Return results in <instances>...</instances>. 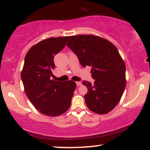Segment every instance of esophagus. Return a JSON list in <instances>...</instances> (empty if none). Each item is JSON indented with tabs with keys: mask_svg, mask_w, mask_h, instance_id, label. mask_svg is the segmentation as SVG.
I'll return each instance as SVG.
<instances>
[{
	"mask_svg": "<svg viewBox=\"0 0 150 150\" xmlns=\"http://www.w3.org/2000/svg\"><path fill=\"white\" fill-rule=\"evenodd\" d=\"M76 83H77V86H81V82H80V81H77Z\"/></svg>",
	"mask_w": 150,
	"mask_h": 150,
	"instance_id": "34e87169",
	"label": "esophagus"
}]
</instances>
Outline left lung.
Returning a JSON list of instances; mask_svg holds the SVG:
<instances>
[{
	"label": "left lung",
	"mask_w": 150,
	"mask_h": 150,
	"mask_svg": "<svg viewBox=\"0 0 150 150\" xmlns=\"http://www.w3.org/2000/svg\"><path fill=\"white\" fill-rule=\"evenodd\" d=\"M67 45L78 57L83 67H92L95 83L83 81L88 88L85 102L90 110L99 115L108 113L121 100L125 85V65L112 43L94 35L69 37Z\"/></svg>",
	"instance_id": "obj_1"
}]
</instances>
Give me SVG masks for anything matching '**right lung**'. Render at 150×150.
<instances>
[{
    "mask_svg": "<svg viewBox=\"0 0 150 150\" xmlns=\"http://www.w3.org/2000/svg\"><path fill=\"white\" fill-rule=\"evenodd\" d=\"M69 36L49 38L33 45L25 58L21 71L25 92L35 109L49 117L69 110L76 88L75 81L51 79L55 69L53 57L65 47Z\"/></svg>",
    "mask_w": 150,
    "mask_h": 150,
    "instance_id": "1",
    "label": "right lung"
}]
</instances>
